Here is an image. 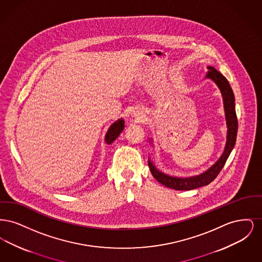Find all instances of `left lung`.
Segmentation results:
<instances>
[{"mask_svg": "<svg viewBox=\"0 0 262 262\" xmlns=\"http://www.w3.org/2000/svg\"><path fill=\"white\" fill-rule=\"evenodd\" d=\"M208 72L205 78L211 79L212 81L219 88L224 104L225 117L227 124V139L225 144L224 151L220 158L212 165L205 172L191 177H174L165 174L158 170L152 160L148 158V166L152 176L165 187L173 188L176 190H190L198 187L207 186L214 181V179L220 173L228 157L236 144L237 133V120L235 108V96L230 83L224 75L220 74L213 67H207ZM150 144L153 145V139L149 138Z\"/></svg>", "mask_w": 262, "mask_h": 262, "instance_id": "8db88e82", "label": "left lung"}]
</instances>
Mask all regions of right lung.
<instances>
[{
  "label": "right lung",
  "instance_id": "add662e5",
  "mask_svg": "<svg viewBox=\"0 0 262 262\" xmlns=\"http://www.w3.org/2000/svg\"><path fill=\"white\" fill-rule=\"evenodd\" d=\"M124 128H125L124 119H119L118 121L113 123L112 125H110V127L108 128L106 136H105L106 144L113 143L116 140V138L121 135V133L124 130Z\"/></svg>",
  "mask_w": 262,
  "mask_h": 262
}]
</instances>
